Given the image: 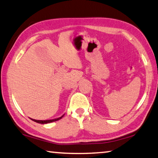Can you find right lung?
Listing matches in <instances>:
<instances>
[{
    "mask_svg": "<svg viewBox=\"0 0 158 158\" xmlns=\"http://www.w3.org/2000/svg\"><path fill=\"white\" fill-rule=\"evenodd\" d=\"M62 117H63V116H61V117H60V118H56V119H52V120H46V121H38V120H37H37L32 119V118H31V120H32V121H35V122H36V123H42V124H44V123H52V122H54V121H58V120H60V119L62 118Z\"/></svg>",
    "mask_w": 158,
    "mask_h": 158,
    "instance_id": "obj_1",
    "label": "right lung"
}]
</instances>
